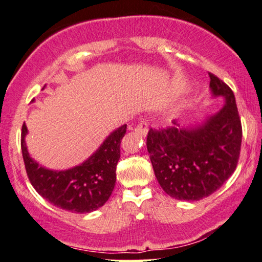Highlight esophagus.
<instances>
[{"label": "esophagus", "instance_id": "obj_1", "mask_svg": "<svg viewBox=\"0 0 262 262\" xmlns=\"http://www.w3.org/2000/svg\"><path fill=\"white\" fill-rule=\"evenodd\" d=\"M134 130L136 133H139V134H141V136H147V134H148V128H147V123L145 121H141V122L135 127Z\"/></svg>", "mask_w": 262, "mask_h": 262}]
</instances>
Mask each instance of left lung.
Segmentation results:
<instances>
[{
    "label": "left lung",
    "mask_w": 262,
    "mask_h": 262,
    "mask_svg": "<svg viewBox=\"0 0 262 262\" xmlns=\"http://www.w3.org/2000/svg\"><path fill=\"white\" fill-rule=\"evenodd\" d=\"M211 98L222 108L200 122L173 121L167 129H150L147 150L160 186L174 200L200 201L219 190L233 174L240 157L242 127L233 91L210 73Z\"/></svg>",
    "instance_id": "obj_1"
}]
</instances>
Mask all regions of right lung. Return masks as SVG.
Masks as SVG:
<instances>
[{
    "instance_id": "1",
    "label": "right lung",
    "mask_w": 262,
    "mask_h": 262,
    "mask_svg": "<svg viewBox=\"0 0 262 262\" xmlns=\"http://www.w3.org/2000/svg\"><path fill=\"white\" fill-rule=\"evenodd\" d=\"M127 124L116 128L82 164L68 169H51L35 161L28 152L22 126L21 149L31 184L40 196L58 208L77 213L93 212L104 205L115 187L120 143Z\"/></svg>"
}]
</instances>
